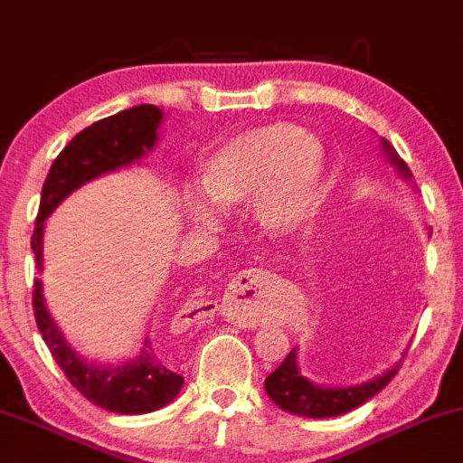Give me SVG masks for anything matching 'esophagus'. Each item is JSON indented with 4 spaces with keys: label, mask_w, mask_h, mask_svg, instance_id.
I'll return each instance as SVG.
<instances>
[{
    "label": "esophagus",
    "mask_w": 463,
    "mask_h": 463,
    "mask_svg": "<svg viewBox=\"0 0 463 463\" xmlns=\"http://www.w3.org/2000/svg\"><path fill=\"white\" fill-rule=\"evenodd\" d=\"M256 285V283H254ZM251 320L252 323L250 324V326H256V323H254V318H247V321H245V318H242V323H249V321Z\"/></svg>",
    "instance_id": "esophagus-1"
}]
</instances>
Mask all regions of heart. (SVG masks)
I'll list each match as a JSON object with an SVG mask.
<instances>
[{
	"label": "heart",
	"mask_w": 463,
	"mask_h": 463,
	"mask_svg": "<svg viewBox=\"0 0 463 463\" xmlns=\"http://www.w3.org/2000/svg\"><path fill=\"white\" fill-rule=\"evenodd\" d=\"M200 192L218 207L251 203L267 232L289 233L317 213L326 192V160L301 127L276 122L230 137L200 169ZM189 192L184 204L207 216V200Z\"/></svg>",
	"instance_id": "1"
}]
</instances>
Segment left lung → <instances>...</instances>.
I'll list each match as a JSON object with an SVG mask.
<instances>
[{
    "mask_svg": "<svg viewBox=\"0 0 463 463\" xmlns=\"http://www.w3.org/2000/svg\"><path fill=\"white\" fill-rule=\"evenodd\" d=\"M383 146L388 151V158L392 160V165H397V169L406 178H410L406 162L394 154V149L385 140ZM399 368H402V364L392 365L388 373L376 376V379L368 381V383L354 385V388H321V385L309 383L301 374L297 364V347H292V352L285 356L283 364L265 379V390L276 406L288 410L292 414H301V417L312 419L336 417V414H345L350 410L359 408L361 403L370 402L376 392H381L394 379Z\"/></svg>",
    "mask_w": 463,
    "mask_h": 463,
    "instance_id": "8db88e82",
    "label": "left lung"
}]
</instances>
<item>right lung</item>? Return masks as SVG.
Returning a JSON list of instances; mask_svg holds the SVG:
<instances>
[{
	"label": "right lung",
	"instance_id": "1",
	"mask_svg": "<svg viewBox=\"0 0 463 463\" xmlns=\"http://www.w3.org/2000/svg\"><path fill=\"white\" fill-rule=\"evenodd\" d=\"M160 120L162 111L158 107L140 104L87 127L60 151L42 187L40 212L31 238L37 265L42 267V233L49 213L80 184L145 156L158 137L156 131ZM33 312L55 364L60 365L71 385L98 408L118 414H145L166 406L178 397L184 383L183 374L169 370V365L156 354L149 338L145 341L137 359H131L122 368H111V365L104 368V365L87 364L71 350L46 309L40 279H35L33 285Z\"/></svg>",
	"mask_w": 463,
	"mask_h": 463
}]
</instances>
